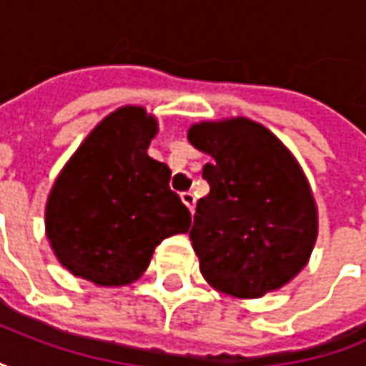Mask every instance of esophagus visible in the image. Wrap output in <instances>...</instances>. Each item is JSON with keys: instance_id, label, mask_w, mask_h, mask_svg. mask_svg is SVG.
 <instances>
[{"instance_id": "esophagus-1", "label": "esophagus", "mask_w": 366, "mask_h": 366, "mask_svg": "<svg viewBox=\"0 0 366 366\" xmlns=\"http://www.w3.org/2000/svg\"><path fill=\"white\" fill-rule=\"evenodd\" d=\"M181 199H183V204L193 212V208H195V195H193L192 192H185V193H181Z\"/></svg>"}]
</instances>
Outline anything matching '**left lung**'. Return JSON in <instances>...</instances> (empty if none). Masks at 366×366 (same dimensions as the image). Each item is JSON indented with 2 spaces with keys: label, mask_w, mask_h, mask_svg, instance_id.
I'll list each match as a JSON object with an SVG mask.
<instances>
[{
  "label": "left lung",
  "mask_w": 366,
  "mask_h": 366,
  "mask_svg": "<svg viewBox=\"0 0 366 366\" xmlns=\"http://www.w3.org/2000/svg\"><path fill=\"white\" fill-rule=\"evenodd\" d=\"M187 139L212 156L210 193L189 230L199 272L216 290L259 299L307 265L317 239V206L297 158L262 123L202 121Z\"/></svg>",
  "instance_id": "left-lung-1"
}]
</instances>
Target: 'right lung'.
<instances>
[{
  "instance_id": "add662e5",
  "label": "right lung",
  "mask_w": 366,
  "mask_h": 366,
  "mask_svg": "<svg viewBox=\"0 0 366 366\" xmlns=\"http://www.w3.org/2000/svg\"><path fill=\"white\" fill-rule=\"evenodd\" d=\"M158 121L121 107L88 134L53 183L46 239L74 276L123 286L137 280L167 237L187 232L192 214L171 192V169L148 156Z\"/></svg>"
}]
</instances>
